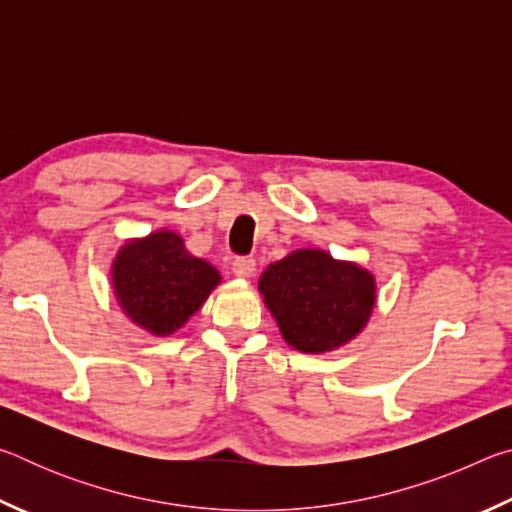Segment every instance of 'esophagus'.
Wrapping results in <instances>:
<instances>
[{
	"label": "esophagus",
	"mask_w": 512,
	"mask_h": 512,
	"mask_svg": "<svg viewBox=\"0 0 512 512\" xmlns=\"http://www.w3.org/2000/svg\"><path fill=\"white\" fill-rule=\"evenodd\" d=\"M232 273L237 277H253L255 275V259L253 257H235L232 262Z\"/></svg>",
	"instance_id": "esophagus-1"
}]
</instances>
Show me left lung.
Instances as JSON below:
<instances>
[{
  "label": "left lung",
  "instance_id": "8db88e82",
  "mask_svg": "<svg viewBox=\"0 0 512 512\" xmlns=\"http://www.w3.org/2000/svg\"><path fill=\"white\" fill-rule=\"evenodd\" d=\"M266 307L284 341L300 352H327L361 332L375 305V280L323 250H296L259 277Z\"/></svg>",
  "mask_w": 512,
  "mask_h": 512
}]
</instances>
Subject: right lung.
I'll return each instance as SVG.
<instances>
[{"instance_id": "1", "label": "right lung", "mask_w": 512, "mask_h": 512, "mask_svg": "<svg viewBox=\"0 0 512 512\" xmlns=\"http://www.w3.org/2000/svg\"><path fill=\"white\" fill-rule=\"evenodd\" d=\"M119 305L137 325L167 336L187 323L219 284V273L192 257L173 232H153L119 250L112 268Z\"/></svg>"}]
</instances>
